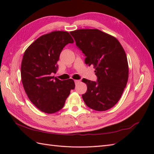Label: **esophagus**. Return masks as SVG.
<instances>
[{
    "label": "esophagus",
    "instance_id": "esophagus-1",
    "mask_svg": "<svg viewBox=\"0 0 154 154\" xmlns=\"http://www.w3.org/2000/svg\"><path fill=\"white\" fill-rule=\"evenodd\" d=\"M74 81H75V85H77L80 83V80H75Z\"/></svg>",
    "mask_w": 154,
    "mask_h": 154
}]
</instances>
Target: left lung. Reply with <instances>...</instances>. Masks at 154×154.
I'll list each match as a JSON object with an SVG mask.
<instances>
[{
    "label": "left lung",
    "instance_id": "1",
    "mask_svg": "<svg viewBox=\"0 0 154 154\" xmlns=\"http://www.w3.org/2000/svg\"><path fill=\"white\" fill-rule=\"evenodd\" d=\"M76 45L85 55V63L93 65L97 81L83 79L87 92L82 94L86 105L104 111L118 103L128 79V64L125 51L116 38L98 29L72 31Z\"/></svg>",
    "mask_w": 154,
    "mask_h": 154
}]
</instances>
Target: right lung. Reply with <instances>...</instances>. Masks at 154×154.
Returning a JSON list of instances; mask_svg holds the SVG:
<instances>
[{"label": "right lung", "instance_id": "right-lung-1", "mask_svg": "<svg viewBox=\"0 0 154 154\" xmlns=\"http://www.w3.org/2000/svg\"><path fill=\"white\" fill-rule=\"evenodd\" d=\"M73 42L67 32H51L35 40L23 55V87L31 102L45 113L52 114L61 110L71 90L75 89L73 79L61 81L52 77V73H56L62 50Z\"/></svg>", "mask_w": 154, "mask_h": 154}]
</instances>
